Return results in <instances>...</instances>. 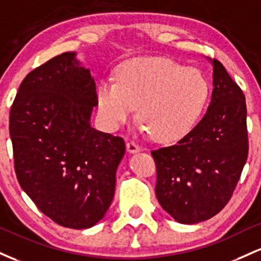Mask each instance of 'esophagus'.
Returning a JSON list of instances; mask_svg holds the SVG:
<instances>
[{
    "mask_svg": "<svg viewBox=\"0 0 261 261\" xmlns=\"http://www.w3.org/2000/svg\"><path fill=\"white\" fill-rule=\"evenodd\" d=\"M127 150H128V153H138V151H140V146L134 142H128L127 143Z\"/></svg>",
    "mask_w": 261,
    "mask_h": 261,
    "instance_id": "esophagus-1",
    "label": "esophagus"
}]
</instances>
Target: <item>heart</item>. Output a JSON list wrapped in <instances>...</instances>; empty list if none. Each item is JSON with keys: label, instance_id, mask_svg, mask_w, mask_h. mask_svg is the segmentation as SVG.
I'll return each mask as SVG.
<instances>
[{"label": "heart", "instance_id": "obj_1", "mask_svg": "<svg viewBox=\"0 0 261 261\" xmlns=\"http://www.w3.org/2000/svg\"><path fill=\"white\" fill-rule=\"evenodd\" d=\"M208 95V83L198 70L160 57L125 61L117 70V83L103 81L96 91L99 117L107 127L118 128L137 107L142 130L160 143L189 134Z\"/></svg>", "mask_w": 261, "mask_h": 261}]
</instances>
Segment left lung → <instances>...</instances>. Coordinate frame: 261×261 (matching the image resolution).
<instances>
[{
  "instance_id": "1",
  "label": "left lung",
  "mask_w": 261,
  "mask_h": 261,
  "mask_svg": "<svg viewBox=\"0 0 261 261\" xmlns=\"http://www.w3.org/2000/svg\"><path fill=\"white\" fill-rule=\"evenodd\" d=\"M206 115L177 144L151 151L156 165L155 194L175 221L195 224L223 210L248 158L244 93L218 60Z\"/></svg>"
}]
</instances>
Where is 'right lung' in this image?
Instances as JSON below:
<instances>
[{
  "instance_id": "right-lung-1",
  "label": "right lung",
  "mask_w": 261,
  "mask_h": 261,
  "mask_svg": "<svg viewBox=\"0 0 261 261\" xmlns=\"http://www.w3.org/2000/svg\"><path fill=\"white\" fill-rule=\"evenodd\" d=\"M96 106L95 80L69 51L25 76L10 112L20 187L44 215L72 229L105 217L125 153L121 137L91 127Z\"/></svg>"
}]
</instances>
